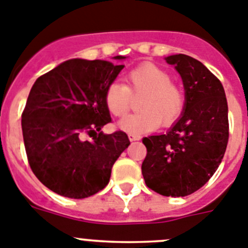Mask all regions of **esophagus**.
Listing matches in <instances>:
<instances>
[{
	"instance_id": "34e87169",
	"label": "esophagus",
	"mask_w": 248,
	"mask_h": 248,
	"mask_svg": "<svg viewBox=\"0 0 248 248\" xmlns=\"http://www.w3.org/2000/svg\"><path fill=\"white\" fill-rule=\"evenodd\" d=\"M128 138H129V140H131V142H133V140H140V136L133 135V133H128Z\"/></svg>"
}]
</instances>
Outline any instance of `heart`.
Here are the masks:
<instances>
[{
	"instance_id": "obj_1",
	"label": "heart",
	"mask_w": 248,
	"mask_h": 248,
	"mask_svg": "<svg viewBox=\"0 0 248 248\" xmlns=\"http://www.w3.org/2000/svg\"><path fill=\"white\" fill-rule=\"evenodd\" d=\"M127 85L112 81L105 90V104L108 112L122 117L128 112L133 97L140 112L124 117L120 128L133 135L151 132L158 126L168 127L177 121L185 106L183 89L171 81L166 70L155 64H142L126 77Z\"/></svg>"
}]
</instances>
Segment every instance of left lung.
<instances>
[{
  "label": "left lung",
  "mask_w": 248,
  "mask_h": 248,
  "mask_svg": "<svg viewBox=\"0 0 248 248\" xmlns=\"http://www.w3.org/2000/svg\"><path fill=\"white\" fill-rule=\"evenodd\" d=\"M185 90L182 117L166 135L142 140L147 155L142 174L147 186L164 196L199 190L218 168L229 140L227 100L221 81L199 60L170 55Z\"/></svg>",
  "instance_id": "1"
}]
</instances>
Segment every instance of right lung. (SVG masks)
I'll return each mask as SVG.
<instances>
[{
  "instance_id": "right-lung-1",
  "label": "right lung",
  "mask_w": 248,
  "mask_h": 248,
  "mask_svg": "<svg viewBox=\"0 0 248 248\" xmlns=\"http://www.w3.org/2000/svg\"><path fill=\"white\" fill-rule=\"evenodd\" d=\"M124 66L70 59L33 84L22 113L24 147L34 175L54 193L82 199L108 184L113 163L129 146L124 131H100L111 122L105 90ZM84 133L93 140H82Z\"/></svg>"
}]
</instances>
